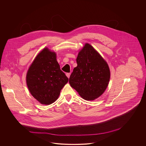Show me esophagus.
<instances>
[{"mask_svg": "<svg viewBox=\"0 0 146 146\" xmlns=\"http://www.w3.org/2000/svg\"><path fill=\"white\" fill-rule=\"evenodd\" d=\"M70 73H66V76H67L69 78H70Z\"/></svg>", "mask_w": 146, "mask_h": 146, "instance_id": "1", "label": "esophagus"}]
</instances>
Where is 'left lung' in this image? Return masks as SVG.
I'll return each instance as SVG.
<instances>
[{"label": "left lung", "mask_w": 146, "mask_h": 146, "mask_svg": "<svg viewBox=\"0 0 146 146\" xmlns=\"http://www.w3.org/2000/svg\"><path fill=\"white\" fill-rule=\"evenodd\" d=\"M76 63L69 79L70 86L84 100L91 101L100 97L110 79L108 64L88 43L79 52Z\"/></svg>", "instance_id": "1"}]
</instances>
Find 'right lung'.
Segmentation results:
<instances>
[{"mask_svg":"<svg viewBox=\"0 0 146 146\" xmlns=\"http://www.w3.org/2000/svg\"><path fill=\"white\" fill-rule=\"evenodd\" d=\"M68 78L60 69L55 52L45 48L29 68L26 82L32 95L40 104H50L58 98Z\"/></svg>","mask_w":146,"mask_h":146,"instance_id":"right-lung-1","label":"right lung"}]
</instances>
